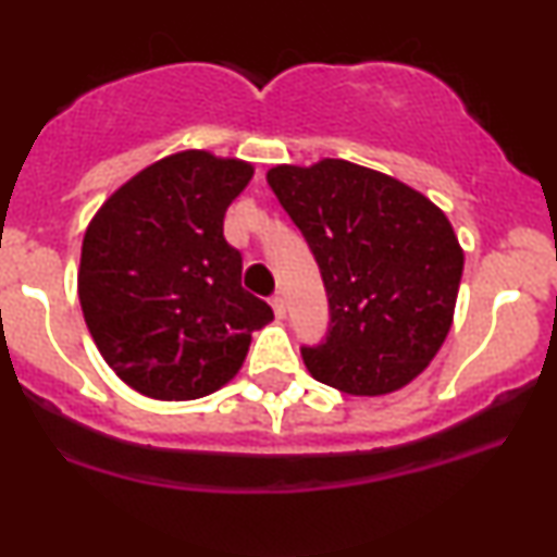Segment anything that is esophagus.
I'll use <instances>...</instances> for the list:
<instances>
[{"instance_id":"esophagus-1","label":"esophagus","mask_w":557,"mask_h":557,"mask_svg":"<svg viewBox=\"0 0 557 557\" xmlns=\"http://www.w3.org/2000/svg\"><path fill=\"white\" fill-rule=\"evenodd\" d=\"M270 306H272L274 317L285 319V300H283V296H272V298H270Z\"/></svg>"}]
</instances>
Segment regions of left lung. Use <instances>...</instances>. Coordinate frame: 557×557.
<instances>
[{
	"label": "left lung",
	"instance_id": "1",
	"mask_svg": "<svg viewBox=\"0 0 557 557\" xmlns=\"http://www.w3.org/2000/svg\"><path fill=\"white\" fill-rule=\"evenodd\" d=\"M267 181L304 233L330 300L324 343L300 347L311 376L355 397L410 384L451 330L465 270L446 214L347 160L274 165Z\"/></svg>",
	"mask_w": 557,
	"mask_h": 557
}]
</instances>
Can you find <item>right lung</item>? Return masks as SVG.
Instances as JSON below:
<instances>
[{
    "mask_svg": "<svg viewBox=\"0 0 557 557\" xmlns=\"http://www.w3.org/2000/svg\"><path fill=\"white\" fill-rule=\"evenodd\" d=\"M251 163L186 150L147 165L87 225L77 293L100 355L152 399H199L244 366L251 332L274 319L240 287L225 210Z\"/></svg>",
    "mask_w": 557,
    "mask_h": 557,
    "instance_id": "obj_1",
    "label": "right lung"
}]
</instances>
